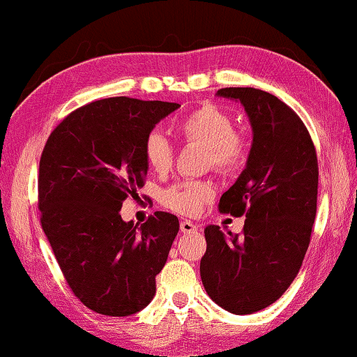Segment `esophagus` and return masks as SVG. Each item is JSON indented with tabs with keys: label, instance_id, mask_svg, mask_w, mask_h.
Returning <instances> with one entry per match:
<instances>
[{
	"label": "esophagus",
	"instance_id": "obj_1",
	"mask_svg": "<svg viewBox=\"0 0 357 357\" xmlns=\"http://www.w3.org/2000/svg\"><path fill=\"white\" fill-rule=\"evenodd\" d=\"M179 227H181V232H184V234H190V232L199 231V226L194 225V222H192V221H189V220L181 221Z\"/></svg>",
	"mask_w": 357,
	"mask_h": 357
}]
</instances>
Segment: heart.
<instances>
[{
    "instance_id": "heart-1",
    "label": "heart",
    "mask_w": 357,
    "mask_h": 357,
    "mask_svg": "<svg viewBox=\"0 0 357 357\" xmlns=\"http://www.w3.org/2000/svg\"><path fill=\"white\" fill-rule=\"evenodd\" d=\"M181 141L205 147L206 165L220 173H236L245 167L250 142L243 132L234 130L229 112L215 104H204L181 119L174 126ZM142 157L149 168L158 174L173 165V147L162 132H149L142 144ZM215 188L210 181H181L162 195L163 205L181 215H195L213 199Z\"/></svg>"
}]
</instances>
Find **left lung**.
<instances>
[{
    "label": "left lung",
    "mask_w": 357,
    "mask_h": 357,
    "mask_svg": "<svg viewBox=\"0 0 357 357\" xmlns=\"http://www.w3.org/2000/svg\"><path fill=\"white\" fill-rule=\"evenodd\" d=\"M252 123L247 167L221 195V213L245 215L242 234L205 227L200 278L216 305L234 314L261 311L284 295L310 247L317 210L316 147L300 116L255 88H221Z\"/></svg>",
    "instance_id": "1"
}]
</instances>
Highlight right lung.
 Instances as JSON below:
<instances>
[{"mask_svg":"<svg viewBox=\"0 0 357 357\" xmlns=\"http://www.w3.org/2000/svg\"><path fill=\"white\" fill-rule=\"evenodd\" d=\"M178 107L126 96L94 100L68 114L43 149L41 227L73 295L99 314H135L155 295L178 218L155 211L139 226L120 210L146 183V136Z\"/></svg>","mask_w":357,"mask_h":357,"instance_id":"right-lung-1","label":"right lung"}]
</instances>
